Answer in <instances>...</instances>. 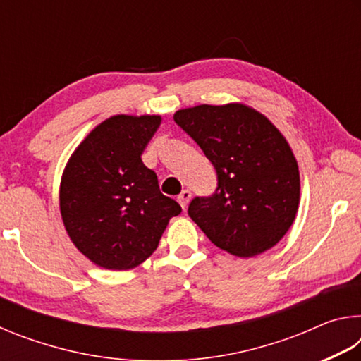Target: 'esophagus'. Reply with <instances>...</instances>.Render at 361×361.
Returning a JSON list of instances; mask_svg holds the SVG:
<instances>
[{
	"mask_svg": "<svg viewBox=\"0 0 361 361\" xmlns=\"http://www.w3.org/2000/svg\"><path fill=\"white\" fill-rule=\"evenodd\" d=\"M189 200H191V191H189V189H185V191H183V192L178 195V202H180L183 210H185L186 207H188Z\"/></svg>",
	"mask_w": 361,
	"mask_h": 361,
	"instance_id": "34e87169",
	"label": "esophagus"
}]
</instances>
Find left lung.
Returning a JSON list of instances; mask_svg holds the SVG:
<instances>
[{
  "mask_svg": "<svg viewBox=\"0 0 361 361\" xmlns=\"http://www.w3.org/2000/svg\"><path fill=\"white\" fill-rule=\"evenodd\" d=\"M173 119L218 175L215 194L189 204L192 221L240 258L276 247L295 221L301 194L296 157L282 132L243 103L178 109Z\"/></svg>",
  "mask_w": 361,
  "mask_h": 361,
  "instance_id": "8db88e82",
  "label": "left lung"
}]
</instances>
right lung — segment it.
I'll return each mask as SVG.
<instances>
[{"label":"right lung","instance_id":"add662e5","mask_svg":"<svg viewBox=\"0 0 361 361\" xmlns=\"http://www.w3.org/2000/svg\"><path fill=\"white\" fill-rule=\"evenodd\" d=\"M157 114H116L89 132L66 162L60 213L71 242L109 271H127L154 253L181 207L161 192L142 154L161 126Z\"/></svg>","mask_w":361,"mask_h":361}]
</instances>
